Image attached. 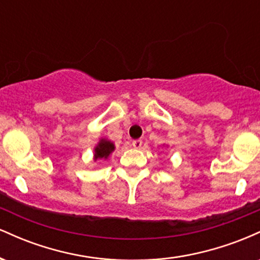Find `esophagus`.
I'll list each match as a JSON object with an SVG mask.
<instances>
[{"mask_svg":"<svg viewBox=\"0 0 260 260\" xmlns=\"http://www.w3.org/2000/svg\"><path fill=\"white\" fill-rule=\"evenodd\" d=\"M142 145H143V140L142 139H137V140H133V142H132V147L136 148V149L142 148Z\"/></svg>","mask_w":260,"mask_h":260,"instance_id":"1","label":"esophagus"}]
</instances>
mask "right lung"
<instances>
[{
	"label": "right lung",
	"instance_id": "add662e5",
	"mask_svg": "<svg viewBox=\"0 0 260 260\" xmlns=\"http://www.w3.org/2000/svg\"><path fill=\"white\" fill-rule=\"evenodd\" d=\"M113 150H115V144H113L111 140L105 138L100 139L96 147L94 148V161L100 159L106 160Z\"/></svg>",
	"mask_w": 260,
	"mask_h": 260
}]
</instances>
